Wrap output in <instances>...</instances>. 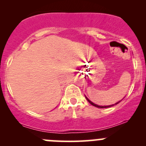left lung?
<instances>
[{
    "label": "left lung",
    "mask_w": 146,
    "mask_h": 146,
    "mask_svg": "<svg viewBox=\"0 0 146 146\" xmlns=\"http://www.w3.org/2000/svg\"><path fill=\"white\" fill-rule=\"evenodd\" d=\"M86 99L88 100V101L89 102V103H90L91 104H92V105H93V106H95V107H98V108H108V107H112V106H114V105H115V104H118V103H119L121 101H119V102H117L116 103V104H112V105H109V106H100V105H98V104H94L93 102H91L90 100H88V98H86Z\"/></svg>",
    "instance_id": "8db88e82"
}]
</instances>
